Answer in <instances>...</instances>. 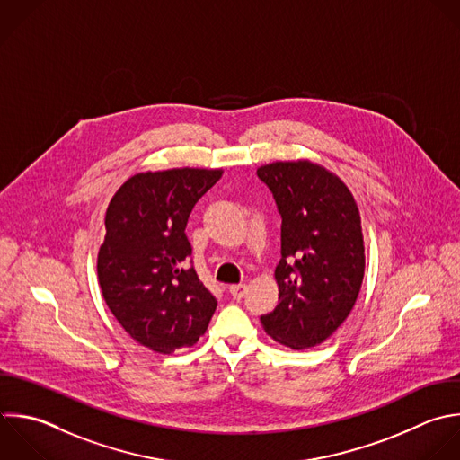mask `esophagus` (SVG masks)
I'll use <instances>...</instances> for the list:
<instances>
[{
    "label": "esophagus",
    "mask_w": 460,
    "mask_h": 460,
    "mask_svg": "<svg viewBox=\"0 0 460 460\" xmlns=\"http://www.w3.org/2000/svg\"><path fill=\"white\" fill-rule=\"evenodd\" d=\"M230 289V295L235 298V300H241L246 293V284H234L228 288Z\"/></svg>",
    "instance_id": "1"
}]
</instances>
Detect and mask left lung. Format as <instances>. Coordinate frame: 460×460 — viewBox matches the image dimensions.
Segmentation results:
<instances>
[{
	"label": "left lung",
	"mask_w": 460,
	"mask_h": 460,
	"mask_svg": "<svg viewBox=\"0 0 460 460\" xmlns=\"http://www.w3.org/2000/svg\"><path fill=\"white\" fill-rule=\"evenodd\" d=\"M280 214L277 307L261 316L282 345L307 349L327 340L349 316L365 273L356 201L329 171L311 162L257 169Z\"/></svg>",
	"instance_id": "left-lung-1"
}]
</instances>
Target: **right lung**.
<instances>
[{
  "mask_svg": "<svg viewBox=\"0 0 460 460\" xmlns=\"http://www.w3.org/2000/svg\"><path fill=\"white\" fill-rule=\"evenodd\" d=\"M221 171L171 169L129 178L106 212L97 271L104 300L138 343L171 354L205 334L217 300L199 280L185 228Z\"/></svg>",
  "mask_w": 460,
  "mask_h": 460,
  "instance_id": "right-lung-1",
  "label": "right lung"
}]
</instances>
